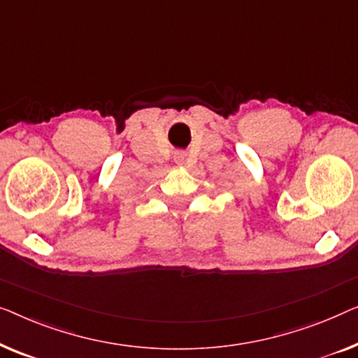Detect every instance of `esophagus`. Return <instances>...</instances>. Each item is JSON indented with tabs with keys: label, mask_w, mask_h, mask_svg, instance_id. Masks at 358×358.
<instances>
[{
	"label": "esophagus",
	"mask_w": 358,
	"mask_h": 358,
	"mask_svg": "<svg viewBox=\"0 0 358 358\" xmlns=\"http://www.w3.org/2000/svg\"><path fill=\"white\" fill-rule=\"evenodd\" d=\"M173 159H175V162L181 165V164L186 162V159H188V154L183 152V150H178V152H175Z\"/></svg>",
	"instance_id": "1"
}]
</instances>
